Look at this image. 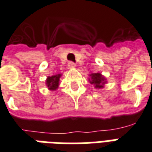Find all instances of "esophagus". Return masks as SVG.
<instances>
[{
	"mask_svg": "<svg viewBox=\"0 0 152 152\" xmlns=\"http://www.w3.org/2000/svg\"><path fill=\"white\" fill-rule=\"evenodd\" d=\"M68 67H69V69H73V68H75V62H73V61H69V62H68Z\"/></svg>",
	"mask_w": 152,
	"mask_h": 152,
	"instance_id": "esophagus-1",
	"label": "esophagus"
}]
</instances>
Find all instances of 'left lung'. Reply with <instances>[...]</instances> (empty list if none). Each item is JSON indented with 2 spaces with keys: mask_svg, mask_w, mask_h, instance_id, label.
I'll return each instance as SVG.
<instances>
[{
  "mask_svg": "<svg viewBox=\"0 0 152 152\" xmlns=\"http://www.w3.org/2000/svg\"><path fill=\"white\" fill-rule=\"evenodd\" d=\"M91 76V81L90 80L91 83L95 86V88H102L103 87V85L105 84V78L101 75V74L95 73V74H92Z\"/></svg>",
  "mask_w": 152,
  "mask_h": 152,
  "instance_id": "1",
  "label": "left lung"
}]
</instances>
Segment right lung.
Wrapping results in <instances>:
<instances>
[{"label": "right lung", "instance_id": "right-lung-1", "mask_svg": "<svg viewBox=\"0 0 152 152\" xmlns=\"http://www.w3.org/2000/svg\"><path fill=\"white\" fill-rule=\"evenodd\" d=\"M61 77V75H53L52 77H48L46 80V86L51 91H54L58 87L59 85V78Z\"/></svg>", "mask_w": 152, "mask_h": 152}]
</instances>
